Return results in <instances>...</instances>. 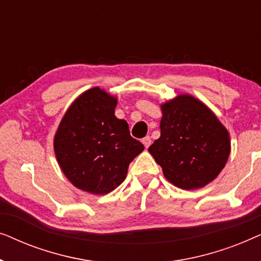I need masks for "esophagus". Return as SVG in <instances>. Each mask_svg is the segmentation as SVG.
Returning <instances> with one entry per match:
<instances>
[{
  "label": "esophagus",
  "instance_id": "34e87169",
  "mask_svg": "<svg viewBox=\"0 0 261 261\" xmlns=\"http://www.w3.org/2000/svg\"><path fill=\"white\" fill-rule=\"evenodd\" d=\"M151 142H152L151 137H145L144 139H142V144H144V146H145L146 148L149 147V145H151Z\"/></svg>",
  "mask_w": 261,
  "mask_h": 261
}]
</instances>
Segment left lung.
<instances>
[{
  "instance_id": "obj_1",
  "label": "left lung",
  "mask_w": 261,
  "mask_h": 261,
  "mask_svg": "<svg viewBox=\"0 0 261 261\" xmlns=\"http://www.w3.org/2000/svg\"><path fill=\"white\" fill-rule=\"evenodd\" d=\"M160 138L148 151L166 179L185 190L219 176L230 153L229 134L212 110L189 95L162 106Z\"/></svg>"
}]
</instances>
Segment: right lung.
Masks as SVG:
<instances>
[{"mask_svg": "<svg viewBox=\"0 0 261 261\" xmlns=\"http://www.w3.org/2000/svg\"><path fill=\"white\" fill-rule=\"evenodd\" d=\"M115 107V97L92 88L71 105L57 130L55 152L64 174L90 194L119 187L132 160L144 151L126 121L114 115Z\"/></svg>", "mask_w": 261, "mask_h": 261, "instance_id": "obj_1", "label": "right lung"}]
</instances>
